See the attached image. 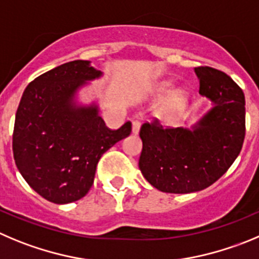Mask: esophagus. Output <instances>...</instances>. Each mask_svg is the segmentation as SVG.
Segmentation results:
<instances>
[{
    "label": "esophagus",
    "mask_w": 259,
    "mask_h": 259,
    "mask_svg": "<svg viewBox=\"0 0 259 259\" xmlns=\"http://www.w3.org/2000/svg\"><path fill=\"white\" fill-rule=\"evenodd\" d=\"M141 125L142 122L139 121V120H134V121H133V133H134V134H138V133H139V130H141Z\"/></svg>",
    "instance_id": "obj_1"
}]
</instances>
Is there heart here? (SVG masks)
I'll return each instance as SVG.
<instances>
[{
	"mask_svg": "<svg viewBox=\"0 0 259 259\" xmlns=\"http://www.w3.org/2000/svg\"><path fill=\"white\" fill-rule=\"evenodd\" d=\"M170 84H162V85L159 87V92L166 93V92L170 91ZM185 102H187V96H185L184 92H176L168 100V102L166 103L165 108H163V113H165L166 117H172L174 115L180 112L184 108Z\"/></svg>",
	"mask_w": 259,
	"mask_h": 259,
	"instance_id": "heart-1",
	"label": "heart"
}]
</instances>
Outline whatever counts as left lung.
Instances as JSON below:
<instances>
[{
	"label": "left lung",
	"mask_w": 259,
	"mask_h": 259,
	"mask_svg": "<svg viewBox=\"0 0 259 259\" xmlns=\"http://www.w3.org/2000/svg\"><path fill=\"white\" fill-rule=\"evenodd\" d=\"M199 93L213 108L193 127H163L158 118L141 127L139 168L161 192L185 194L212 185L229 170L245 138V98L240 87L224 71L195 67Z\"/></svg>",
	"instance_id": "1"
}]
</instances>
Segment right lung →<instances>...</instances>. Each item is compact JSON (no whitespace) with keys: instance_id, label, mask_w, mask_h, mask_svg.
<instances>
[{"instance_id":"1","label":"right lung","mask_w":259,"mask_h":259,"mask_svg":"<svg viewBox=\"0 0 259 259\" xmlns=\"http://www.w3.org/2000/svg\"><path fill=\"white\" fill-rule=\"evenodd\" d=\"M101 76L75 60L39 75L24 91L15 116L16 167L40 197L57 204L83 198L93 185L101 156L132 133V122L110 129L97 107H75L84 81Z\"/></svg>"}]
</instances>
